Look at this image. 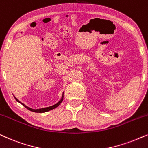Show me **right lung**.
<instances>
[{"label": "right lung", "instance_id": "add662e5", "mask_svg": "<svg viewBox=\"0 0 148 148\" xmlns=\"http://www.w3.org/2000/svg\"><path fill=\"white\" fill-rule=\"evenodd\" d=\"M62 97H63V96H62ZM15 100H16L17 101H18V102L20 103V101H19V100L17 99L16 98H15ZM62 100H63V99H61L60 101H59V102L57 103V104H56V105H52V106L49 107H45V108H43V109H31V108H30V107H27V106H26V105H25L24 104H23V103H21V104H22V105H24V106L25 107H26V109H28V110L31 111V112H36V113H44V112H48V111H50V110H51V109H53L56 108V107H57L58 106V105H60L61 103L62 102Z\"/></svg>", "mask_w": 148, "mask_h": 148}]
</instances>
